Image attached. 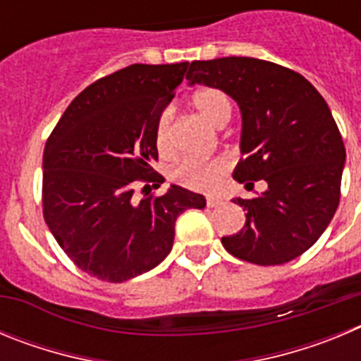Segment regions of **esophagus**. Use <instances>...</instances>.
<instances>
[{"label":"esophagus","instance_id":"1","mask_svg":"<svg viewBox=\"0 0 361 361\" xmlns=\"http://www.w3.org/2000/svg\"><path fill=\"white\" fill-rule=\"evenodd\" d=\"M206 204H208V208H216V206L222 204V199H219V197H206Z\"/></svg>","mask_w":361,"mask_h":361}]
</instances>
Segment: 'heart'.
<instances>
[{
	"instance_id": "1",
	"label": "heart",
	"mask_w": 361,
	"mask_h": 361,
	"mask_svg": "<svg viewBox=\"0 0 361 361\" xmlns=\"http://www.w3.org/2000/svg\"><path fill=\"white\" fill-rule=\"evenodd\" d=\"M193 108L200 117L212 126L220 128L231 117V101L228 95L219 88H200L191 97ZM171 121H173V111L170 108H164L159 116L155 124V146H157L161 155H171L173 153V142H171ZM228 161L226 159H213L208 162L197 161H183L178 162L171 171V178L180 186L190 188L195 191H212L219 186L222 177L228 171Z\"/></svg>"
}]
</instances>
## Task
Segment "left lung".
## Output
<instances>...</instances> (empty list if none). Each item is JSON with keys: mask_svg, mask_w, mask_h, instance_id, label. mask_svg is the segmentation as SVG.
Segmentation results:
<instances>
[{"mask_svg": "<svg viewBox=\"0 0 361 361\" xmlns=\"http://www.w3.org/2000/svg\"><path fill=\"white\" fill-rule=\"evenodd\" d=\"M190 85L213 86L237 101L240 152L233 178L245 188L266 180L255 199H237L245 224L222 237L233 257L279 266L320 238L340 202L345 146L320 92L295 70L255 57L193 61Z\"/></svg>", "mask_w": 361, "mask_h": 361, "instance_id": "obj_1", "label": "left lung"}]
</instances>
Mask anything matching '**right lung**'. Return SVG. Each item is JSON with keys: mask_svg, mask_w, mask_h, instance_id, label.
<instances>
[{"mask_svg": "<svg viewBox=\"0 0 361 361\" xmlns=\"http://www.w3.org/2000/svg\"><path fill=\"white\" fill-rule=\"evenodd\" d=\"M190 63L130 65L97 79L66 108L43 153V216L75 266L106 282H126L168 257L175 220L206 206L171 186L135 200V183L161 186L155 124ZM142 188V191H145Z\"/></svg>", "mask_w": 361, "mask_h": 361, "instance_id": "right-lung-1", "label": "right lung"}]
</instances>
